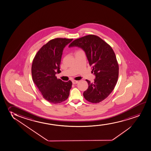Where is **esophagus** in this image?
Here are the masks:
<instances>
[{
    "mask_svg": "<svg viewBox=\"0 0 151 151\" xmlns=\"http://www.w3.org/2000/svg\"><path fill=\"white\" fill-rule=\"evenodd\" d=\"M78 82V81H72V83L73 84H77V83Z\"/></svg>",
    "mask_w": 151,
    "mask_h": 151,
    "instance_id": "obj_1",
    "label": "esophagus"
}]
</instances>
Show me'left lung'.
<instances>
[{"instance_id":"left-lung-1","label":"left lung","mask_w":151,"mask_h":151,"mask_svg":"<svg viewBox=\"0 0 151 151\" xmlns=\"http://www.w3.org/2000/svg\"><path fill=\"white\" fill-rule=\"evenodd\" d=\"M74 47L84 51L95 76L94 82L86 80L88 86L83 96L89 102H100L110 95L117 83L119 66L115 53L108 43L94 35L75 40L69 47Z\"/></svg>"}]
</instances>
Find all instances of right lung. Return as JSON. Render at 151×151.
I'll use <instances>...</instances> for the list:
<instances>
[{
    "mask_svg": "<svg viewBox=\"0 0 151 151\" xmlns=\"http://www.w3.org/2000/svg\"><path fill=\"white\" fill-rule=\"evenodd\" d=\"M73 39L56 38L49 41L39 50L33 61L32 76L43 98L52 104H59L68 98L72 82L57 78L61 72L63 50Z\"/></svg>",
    "mask_w": 151,
    "mask_h": 151,
    "instance_id": "right-lung-1",
    "label": "right lung"
}]
</instances>
